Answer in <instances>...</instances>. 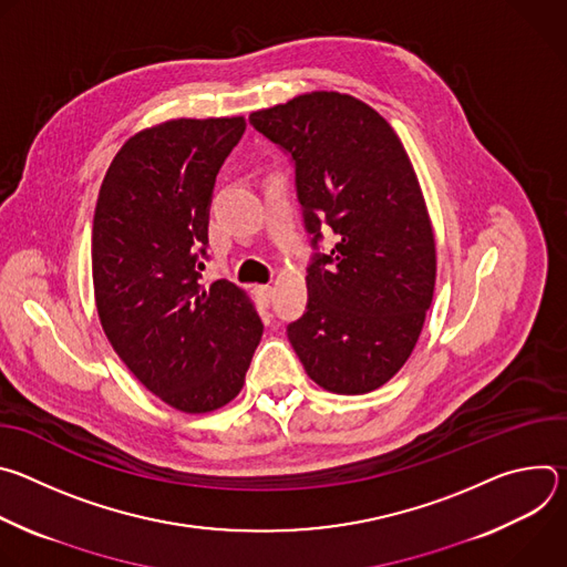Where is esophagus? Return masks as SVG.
<instances>
[{"mask_svg":"<svg viewBox=\"0 0 567 567\" xmlns=\"http://www.w3.org/2000/svg\"><path fill=\"white\" fill-rule=\"evenodd\" d=\"M271 293H274V289H271L269 285H258V287H256V296L260 298V302H262V305H269Z\"/></svg>","mask_w":567,"mask_h":567,"instance_id":"34e87169","label":"esophagus"}]
</instances>
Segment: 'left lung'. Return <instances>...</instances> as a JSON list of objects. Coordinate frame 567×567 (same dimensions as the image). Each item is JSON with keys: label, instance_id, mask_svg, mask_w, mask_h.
<instances>
[{"label": "left lung", "instance_id": "obj_1", "mask_svg": "<svg viewBox=\"0 0 567 567\" xmlns=\"http://www.w3.org/2000/svg\"><path fill=\"white\" fill-rule=\"evenodd\" d=\"M249 123L291 156L311 247L307 311L287 337L320 388L363 394L409 361L435 289V237L411 158L363 101L311 92Z\"/></svg>", "mask_w": 567, "mask_h": 567}]
</instances>
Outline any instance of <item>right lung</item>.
<instances>
[{
	"mask_svg": "<svg viewBox=\"0 0 567 567\" xmlns=\"http://www.w3.org/2000/svg\"><path fill=\"white\" fill-rule=\"evenodd\" d=\"M245 130L233 116L134 134L107 168L94 213L101 326L130 372L190 415L239 394L265 330L239 287L199 282L215 177Z\"/></svg>",
	"mask_w": 567,
	"mask_h": 567,
	"instance_id": "right-lung-1",
	"label": "right lung"
}]
</instances>
